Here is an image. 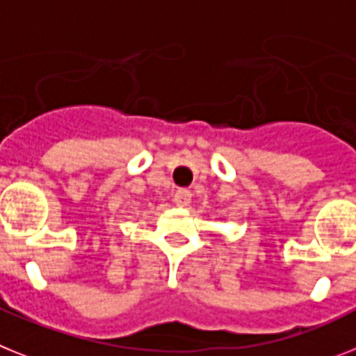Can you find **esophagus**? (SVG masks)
<instances>
[{"mask_svg":"<svg viewBox=\"0 0 356 356\" xmlns=\"http://www.w3.org/2000/svg\"><path fill=\"white\" fill-rule=\"evenodd\" d=\"M173 202L177 206H181V208H186V206H190V202H192V192L186 190V188H181V190H177L175 195H173Z\"/></svg>","mask_w":356,"mask_h":356,"instance_id":"esophagus-1","label":"esophagus"}]
</instances>
